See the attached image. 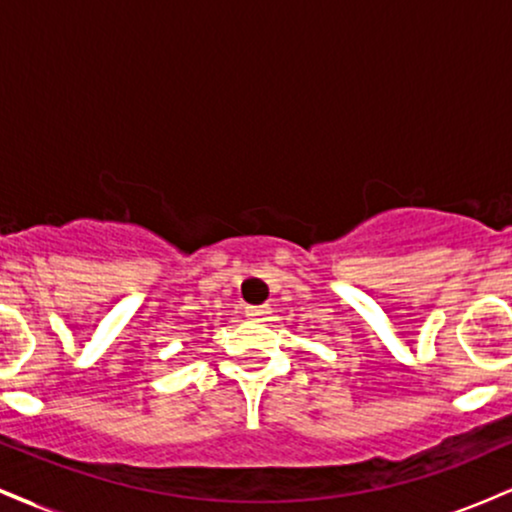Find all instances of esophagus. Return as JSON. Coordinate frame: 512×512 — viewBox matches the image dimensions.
<instances>
[{
  "label": "esophagus",
  "instance_id": "obj_1",
  "mask_svg": "<svg viewBox=\"0 0 512 512\" xmlns=\"http://www.w3.org/2000/svg\"><path fill=\"white\" fill-rule=\"evenodd\" d=\"M269 313H272V310H269L267 305H248V308H245V315H248L250 320H269Z\"/></svg>",
  "mask_w": 512,
  "mask_h": 512
}]
</instances>
